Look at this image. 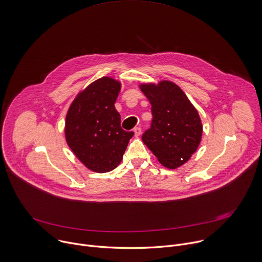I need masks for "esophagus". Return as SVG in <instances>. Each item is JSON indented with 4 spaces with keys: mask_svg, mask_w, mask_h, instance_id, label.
<instances>
[{
    "mask_svg": "<svg viewBox=\"0 0 262 262\" xmlns=\"http://www.w3.org/2000/svg\"><path fill=\"white\" fill-rule=\"evenodd\" d=\"M134 133H135V136H136V137H139V136L141 135V133H142L141 127H135V128H134Z\"/></svg>",
    "mask_w": 262,
    "mask_h": 262,
    "instance_id": "obj_1",
    "label": "esophagus"
}]
</instances>
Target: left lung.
Returning <instances> with one entry per match:
<instances>
[{"label":"left lung","instance_id":"1","mask_svg":"<svg viewBox=\"0 0 262 262\" xmlns=\"http://www.w3.org/2000/svg\"><path fill=\"white\" fill-rule=\"evenodd\" d=\"M151 104V127L142 136L144 144L165 167L175 169L196 151L203 135L198 110L184 92L171 81L141 83Z\"/></svg>","mask_w":262,"mask_h":262}]
</instances>
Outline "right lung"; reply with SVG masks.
Listing matches in <instances>:
<instances>
[{
    "label": "right lung",
    "instance_id": "right-lung-1",
    "mask_svg": "<svg viewBox=\"0 0 262 262\" xmlns=\"http://www.w3.org/2000/svg\"><path fill=\"white\" fill-rule=\"evenodd\" d=\"M120 81L102 77L81 91L67 112L64 137L76 157L89 169L107 172L122 160L133 132L120 126L115 102Z\"/></svg>",
    "mask_w": 262,
    "mask_h": 262
}]
</instances>
